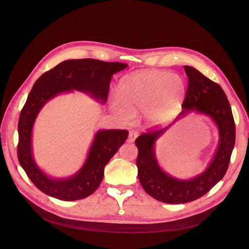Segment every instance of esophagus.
Returning a JSON list of instances; mask_svg holds the SVG:
<instances>
[{
    "label": "esophagus",
    "mask_w": 249,
    "mask_h": 249,
    "mask_svg": "<svg viewBox=\"0 0 249 249\" xmlns=\"http://www.w3.org/2000/svg\"><path fill=\"white\" fill-rule=\"evenodd\" d=\"M137 137H138V132H136V131H130L127 142H129V143H133V142L135 141V139H136Z\"/></svg>",
    "instance_id": "34e87169"
}]
</instances>
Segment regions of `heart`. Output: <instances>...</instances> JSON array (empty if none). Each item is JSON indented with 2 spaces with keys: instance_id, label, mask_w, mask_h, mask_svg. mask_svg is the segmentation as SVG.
Instances as JSON below:
<instances>
[{
  "instance_id": "obj_1",
  "label": "heart",
  "mask_w": 249,
  "mask_h": 249,
  "mask_svg": "<svg viewBox=\"0 0 249 249\" xmlns=\"http://www.w3.org/2000/svg\"><path fill=\"white\" fill-rule=\"evenodd\" d=\"M186 94L183 79L166 71H143L122 80L119 100L113 109L129 120L131 112H143L146 122L153 127L170 122L178 113Z\"/></svg>"
}]
</instances>
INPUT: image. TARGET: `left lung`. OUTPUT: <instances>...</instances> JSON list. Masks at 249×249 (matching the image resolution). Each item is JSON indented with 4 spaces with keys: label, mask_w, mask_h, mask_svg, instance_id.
Listing matches in <instances>:
<instances>
[{
    "label": "left lung",
    "mask_w": 249,
    "mask_h": 249,
    "mask_svg": "<svg viewBox=\"0 0 249 249\" xmlns=\"http://www.w3.org/2000/svg\"><path fill=\"white\" fill-rule=\"evenodd\" d=\"M184 70L188 77V87L182 103L183 110L175 121L191 111L206 114L216 123L220 142L207 169L192 179L182 180L165 173L156 158V141L170 125L160 130L151 129L136 139V164L141 185L150 196L168 204L188 203L209 192L225 176L235 143V124L231 108L221 86L195 68L184 66Z\"/></svg>",
    "instance_id": "left-lung-1"
}]
</instances>
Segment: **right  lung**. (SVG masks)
I'll list each match as a JSON object with an SVG mask.
<instances>
[{
  "label": "right lung",
  "instance_id": "obj_1",
  "mask_svg": "<svg viewBox=\"0 0 249 249\" xmlns=\"http://www.w3.org/2000/svg\"><path fill=\"white\" fill-rule=\"evenodd\" d=\"M127 66L95 59L67 60L45 72L33 85L19 115L18 158L31 182L46 195L63 201L81 200L91 195L103 179L104 166L124 144L129 132L97 131L82 168L70 178L56 179L36 165L32 155V128L39 111L56 95L73 89L105 103L113 74Z\"/></svg>",
  "mask_w": 249,
  "mask_h": 249
}]
</instances>
